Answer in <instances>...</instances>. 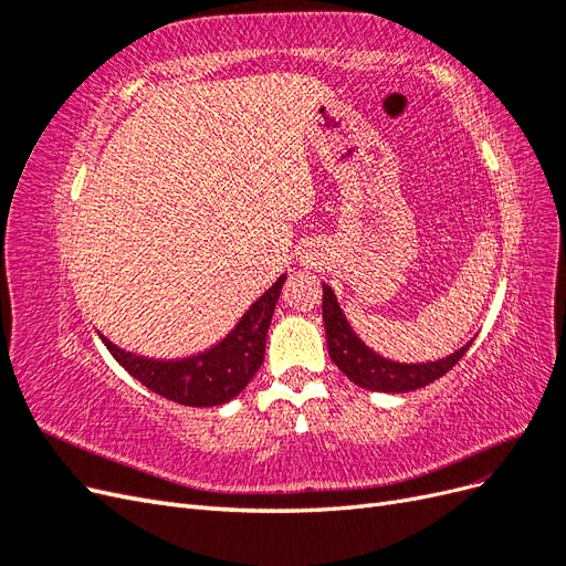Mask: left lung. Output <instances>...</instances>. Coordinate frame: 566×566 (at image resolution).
<instances>
[{
    "label": "left lung",
    "instance_id": "left-lung-1",
    "mask_svg": "<svg viewBox=\"0 0 566 566\" xmlns=\"http://www.w3.org/2000/svg\"><path fill=\"white\" fill-rule=\"evenodd\" d=\"M323 325H325V339H328V354L335 361V366L347 375V378L373 391H413L424 385L439 380L441 375H447L465 352L470 349L472 342L465 347H460L451 356L441 358V361L430 364H397L382 358L368 349L361 339L356 337L352 325L347 323L345 314H342L339 304L335 300V293L331 285L323 283Z\"/></svg>",
    "mask_w": 566,
    "mask_h": 566
}]
</instances>
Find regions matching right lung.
Returning <instances> with one entry per match:
<instances>
[{
    "instance_id": "obj_1",
    "label": "right lung",
    "mask_w": 566,
    "mask_h": 566,
    "mask_svg": "<svg viewBox=\"0 0 566 566\" xmlns=\"http://www.w3.org/2000/svg\"><path fill=\"white\" fill-rule=\"evenodd\" d=\"M283 283L285 273L250 306L219 345L198 356L179 358V361H156V358L117 349L104 335L101 339L119 366L160 397L196 408L227 403L248 387L264 361L269 323Z\"/></svg>"
}]
</instances>
